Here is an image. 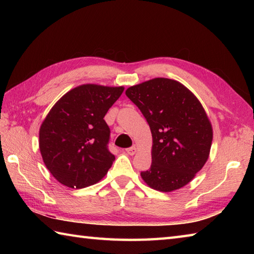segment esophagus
<instances>
[{
  "label": "esophagus",
  "mask_w": 254,
  "mask_h": 254,
  "mask_svg": "<svg viewBox=\"0 0 254 254\" xmlns=\"http://www.w3.org/2000/svg\"><path fill=\"white\" fill-rule=\"evenodd\" d=\"M126 152L128 154V155H131V156H133L134 154L136 153V147L135 146H132V147H128V148H127L126 149Z\"/></svg>",
  "instance_id": "34e87169"
}]
</instances>
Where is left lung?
<instances>
[{"label":"left lung","instance_id":"8db88e82","mask_svg":"<svg viewBox=\"0 0 254 254\" xmlns=\"http://www.w3.org/2000/svg\"><path fill=\"white\" fill-rule=\"evenodd\" d=\"M146 119L153 136L152 165L141 177L154 190L188 185L208 159L213 128L198 99L185 85L158 77L126 91Z\"/></svg>","mask_w":254,"mask_h":254}]
</instances>
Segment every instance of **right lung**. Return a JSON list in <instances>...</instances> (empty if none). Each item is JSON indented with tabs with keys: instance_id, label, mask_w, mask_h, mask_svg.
<instances>
[{
	"instance_id": "1",
	"label": "right lung",
	"mask_w": 254,
	"mask_h": 254,
	"mask_svg": "<svg viewBox=\"0 0 254 254\" xmlns=\"http://www.w3.org/2000/svg\"><path fill=\"white\" fill-rule=\"evenodd\" d=\"M124 87L85 84L61 97L42 122L39 148L46 167L65 187L83 189L104 178L115 160L108 149L106 113Z\"/></svg>"
}]
</instances>
